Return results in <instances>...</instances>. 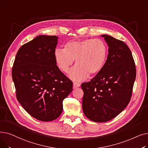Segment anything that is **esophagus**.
<instances>
[{
  "instance_id": "1",
  "label": "esophagus",
  "mask_w": 148,
  "mask_h": 148,
  "mask_svg": "<svg viewBox=\"0 0 148 148\" xmlns=\"http://www.w3.org/2000/svg\"><path fill=\"white\" fill-rule=\"evenodd\" d=\"M80 86V83L76 82H73V87L74 88H79Z\"/></svg>"
}]
</instances>
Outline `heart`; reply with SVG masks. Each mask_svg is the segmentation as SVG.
Masks as SVG:
<instances>
[{
	"label": "heart",
	"mask_w": 148,
	"mask_h": 148,
	"mask_svg": "<svg viewBox=\"0 0 148 148\" xmlns=\"http://www.w3.org/2000/svg\"><path fill=\"white\" fill-rule=\"evenodd\" d=\"M107 56L106 43L100 39L88 38L80 41H69L64 49H56L54 58L59 68L67 73L74 60L75 65L69 72L70 78L80 81L89 74L95 75L103 68Z\"/></svg>",
	"instance_id": "b5f03b06"
}]
</instances>
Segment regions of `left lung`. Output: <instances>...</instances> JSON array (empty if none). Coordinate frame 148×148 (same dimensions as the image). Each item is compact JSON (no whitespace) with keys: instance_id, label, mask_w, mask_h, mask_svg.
Returning a JSON list of instances; mask_svg holds the SVG:
<instances>
[{"instance_id":"left-lung-1","label":"left lung","mask_w":148,"mask_h":148,"mask_svg":"<svg viewBox=\"0 0 148 148\" xmlns=\"http://www.w3.org/2000/svg\"><path fill=\"white\" fill-rule=\"evenodd\" d=\"M108 54L101 71L90 82L81 84L84 115L94 122L110 121L128 104L136 76L133 55L123 41L103 35Z\"/></svg>"}]
</instances>
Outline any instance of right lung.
Returning <instances> with one entry per match:
<instances>
[{
	"label": "right lung",
	"instance_id": "add662e5",
	"mask_svg": "<svg viewBox=\"0 0 148 148\" xmlns=\"http://www.w3.org/2000/svg\"><path fill=\"white\" fill-rule=\"evenodd\" d=\"M56 36L40 35L19 49L12 69L18 101L34 118L44 122L57 119L73 82L56 65L54 51Z\"/></svg>",
	"mask_w": 148,
	"mask_h": 148
}]
</instances>
